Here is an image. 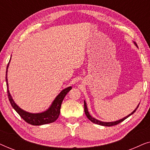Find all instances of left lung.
Listing matches in <instances>:
<instances>
[{
	"label": "left lung",
	"mask_w": 150,
	"mask_h": 150,
	"mask_svg": "<svg viewBox=\"0 0 150 150\" xmlns=\"http://www.w3.org/2000/svg\"><path fill=\"white\" fill-rule=\"evenodd\" d=\"M134 44H135V46H136L137 47H138V46H137V44L134 42ZM139 104L138 106H137V107L135 108V109L133 110L132 112H131L130 114H129L128 116L125 117L122 119V120H118V121H115V122H101V121L96 120V119H95L94 117H92V116L90 115L89 112V111H88V109H87V104H86V102L85 101H84V108H85V112L86 116L87 117V118L89 119V120L91 121V122L94 123V124H98V125H101V126H115V125H117V124H120V123H121L122 122H123V121H124L125 120H126V119L128 118V117H130L131 115H132L133 113H134V112L136 111V110L137 109V108L139 107Z\"/></svg>",
	"instance_id": "obj_1"
}]
</instances>
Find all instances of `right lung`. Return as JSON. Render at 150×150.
I'll list each match as a JSON object with an SVG mask.
<instances>
[{
  "instance_id": "1",
  "label": "right lung",
  "mask_w": 150,
  "mask_h": 150,
  "mask_svg": "<svg viewBox=\"0 0 150 150\" xmlns=\"http://www.w3.org/2000/svg\"><path fill=\"white\" fill-rule=\"evenodd\" d=\"M10 62V61H9ZM9 62L8 63L6 69V83H7V95L9 98V100L11 103L12 107H13L16 112L20 115V116L27 122L28 124L33 125V126H40L47 124H50L56 121L58 119L59 114H60V109L61 103H62L63 99L66 94L71 89V87H68L65 88V89L62 90L61 93L55 98L54 101L52 102L49 108H48L44 112H39V113H31V112H26L25 110L20 108L17 104L15 103L14 100L12 98L11 94L9 91V86H8L7 81V71L9 67Z\"/></svg>"
}]
</instances>
